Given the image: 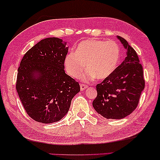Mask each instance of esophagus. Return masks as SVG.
Instances as JSON below:
<instances>
[{"mask_svg":"<svg viewBox=\"0 0 160 160\" xmlns=\"http://www.w3.org/2000/svg\"><path fill=\"white\" fill-rule=\"evenodd\" d=\"M81 90H84L85 89H87L88 88V85H87V84H81Z\"/></svg>","mask_w":160,"mask_h":160,"instance_id":"obj_1","label":"esophagus"}]
</instances>
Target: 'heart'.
I'll list each match as a JSON object with an SVG mask.
<instances>
[{"label":"heart","instance_id":"obj_1","mask_svg":"<svg viewBox=\"0 0 160 160\" xmlns=\"http://www.w3.org/2000/svg\"><path fill=\"white\" fill-rule=\"evenodd\" d=\"M121 57V48L115 41L87 39L78 44L76 52L65 58V68L72 78H79L87 70L84 79L95 77L103 80L109 77L117 68Z\"/></svg>","mask_w":160,"mask_h":160}]
</instances>
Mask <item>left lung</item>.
<instances>
[{
	"label": "left lung",
	"mask_w": 160,
	"mask_h": 160,
	"mask_svg": "<svg viewBox=\"0 0 160 160\" xmlns=\"http://www.w3.org/2000/svg\"><path fill=\"white\" fill-rule=\"evenodd\" d=\"M126 49L124 61L112 75L96 85L92 106L107 119H122L138 107L145 88L143 69L136 51L123 37L118 36Z\"/></svg>",
	"instance_id": "1"
}]
</instances>
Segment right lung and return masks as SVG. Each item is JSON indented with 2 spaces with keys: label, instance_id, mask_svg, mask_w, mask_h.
I'll list each match as a JSON object with an SVG mask.
<instances>
[{
  "label": "right lung",
  "instance_id": "obj_1",
  "mask_svg": "<svg viewBox=\"0 0 160 160\" xmlns=\"http://www.w3.org/2000/svg\"><path fill=\"white\" fill-rule=\"evenodd\" d=\"M68 48L62 39L45 38L28 50L18 70L16 89L25 110L35 121L51 123L68 113L78 82L67 75Z\"/></svg>",
  "mask_w": 160,
  "mask_h": 160
}]
</instances>
